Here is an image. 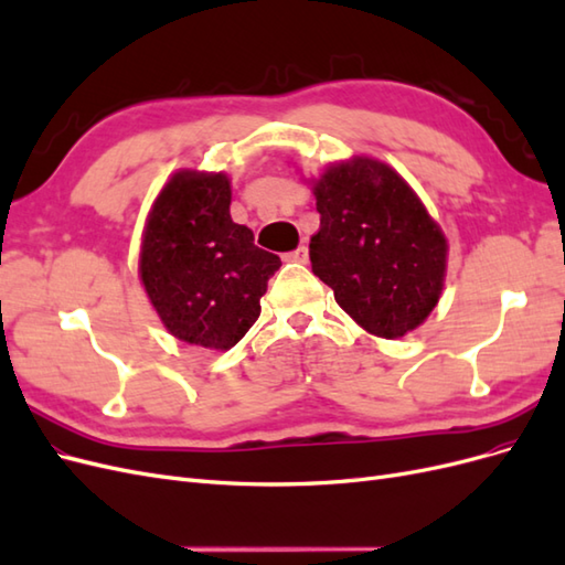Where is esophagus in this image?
Wrapping results in <instances>:
<instances>
[{"label":"esophagus","instance_id":"34e87169","mask_svg":"<svg viewBox=\"0 0 565 565\" xmlns=\"http://www.w3.org/2000/svg\"><path fill=\"white\" fill-rule=\"evenodd\" d=\"M287 259H289V262H297V264H306V262H309V249H306V247L301 245V247H297L295 252H289Z\"/></svg>","mask_w":565,"mask_h":565}]
</instances>
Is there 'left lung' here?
Segmentation results:
<instances>
[{"label":"left lung","mask_w":565,"mask_h":565,"mask_svg":"<svg viewBox=\"0 0 565 565\" xmlns=\"http://www.w3.org/2000/svg\"><path fill=\"white\" fill-rule=\"evenodd\" d=\"M316 276L374 337L398 339L429 318L446 282L448 241L407 181L374 158L330 164L313 181Z\"/></svg>","instance_id":"obj_1"}]
</instances>
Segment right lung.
<instances>
[{
	"label": "right lung",
	"mask_w": 565,
	"mask_h": 565,
	"mask_svg": "<svg viewBox=\"0 0 565 565\" xmlns=\"http://www.w3.org/2000/svg\"><path fill=\"white\" fill-rule=\"evenodd\" d=\"M280 256L254 245L231 218L224 172L181 169L152 202L143 228L139 276L169 334L228 351L262 313Z\"/></svg>",
	"instance_id": "right-lung-1"
}]
</instances>
